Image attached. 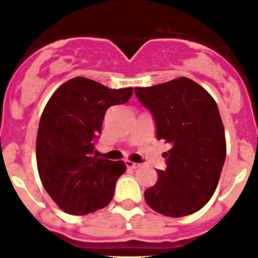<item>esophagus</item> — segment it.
Returning <instances> with one entry per match:
<instances>
[{"instance_id": "esophagus-1", "label": "esophagus", "mask_w": 258, "mask_h": 258, "mask_svg": "<svg viewBox=\"0 0 258 258\" xmlns=\"http://www.w3.org/2000/svg\"><path fill=\"white\" fill-rule=\"evenodd\" d=\"M124 164H126V167L130 168V169H136L137 167H140V164L131 162V160H126V162H124Z\"/></svg>"}]
</instances>
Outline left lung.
<instances>
[{
	"mask_svg": "<svg viewBox=\"0 0 258 258\" xmlns=\"http://www.w3.org/2000/svg\"><path fill=\"white\" fill-rule=\"evenodd\" d=\"M153 114L158 140L170 144L167 169L145 191L148 205L170 218L204 208L218 186L227 143L218 105L199 84L178 78L150 88H135Z\"/></svg>",
	"mask_w": 258,
	"mask_h": 258,
	"instance_id": "1",
	"label": "left lung"
}]
</instances>
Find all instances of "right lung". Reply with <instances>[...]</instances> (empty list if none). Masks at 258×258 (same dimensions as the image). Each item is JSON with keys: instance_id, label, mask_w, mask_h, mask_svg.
<instances>
[{"instance_id": "1", "label": "right lung", "mask_w": 258, "mask_h": 258, "mask_svg": "<svg viewBox=\"0 0 258 258\" xmlns=\"http://www.w3.org/2000/svg\"><path fill=\"white\" fill-rule=\"evenodd\" d=\"M132 93L74 78L48 100L38 128L37 165L45 191L64 213L86 215L112 200L126 165L96 158L94 143L108 108L128 102Z\"/></svg>"}]
</instances>
